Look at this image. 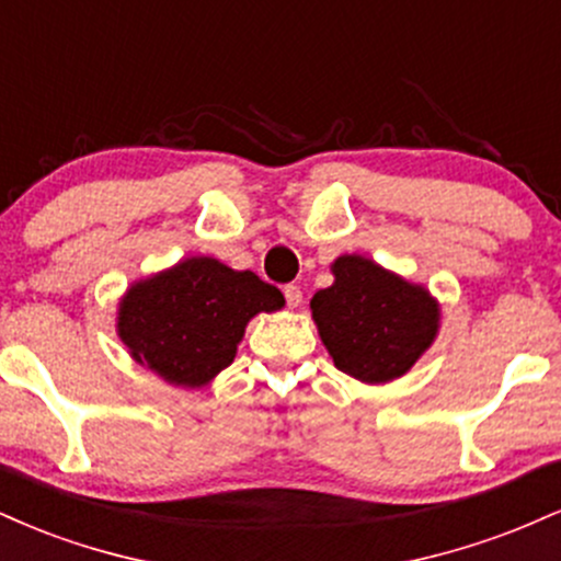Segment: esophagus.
Masks as SVG:
<instances>
[{
  "instance_id": "obj_1",
  "label": "esophagus",
  "mask_w": 561,
  "mask_h": 561,
  "mask_svg": "<svg viewBox=\"0 0 561 561\" xmlns=\"http://www.w3.org/2000/svg\"><path fill=\"white\" fill-rule=\"evenodd\" d=\"M285 300H287L289 308H298L300 302H302L300 287H298V285H287V287H285Z\"/></svg>"
}]
</instances>
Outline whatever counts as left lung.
Here are the masks:
<instances>
[{"instance_id": "1", "label": "left lung", "mask_w": 561, "mask_h": 561, "mask_svg": "<svg viewBox=\"0 0 561 561\" xmlns=\"http://www.w3.org/2000/svg\"><path fill=\"white\" fill-rule=\"evenodd\" d=\"M334 282L311 298V317L334 366L366 385L403 377L440 332V302L424 285L366 255H340Z\"/></svg>"}]
</instances>
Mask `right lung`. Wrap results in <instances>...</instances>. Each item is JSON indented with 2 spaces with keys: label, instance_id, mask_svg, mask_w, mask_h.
Returning <instances> with one entry per match:
<instances>
[{
  "label": "right lung",
  "instance_id": "1",
  "mask_svg": "<svg viewBox=\"0 0 561 561\" xmlns=\"http://www.w3.org/2000/svg\"><path fill=\"white\" fill-rule=\"evenodd\" d=\"M282 308L285 295L253 272L190 255L126 289L115 332L139 366L173 388L197 390L234 362L250 319Z\"/></svg>",
  "mask_w": 561,
  "mask_h": 561
}]
</instances>
